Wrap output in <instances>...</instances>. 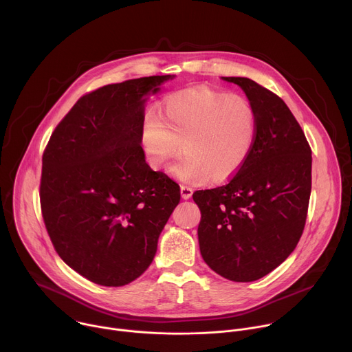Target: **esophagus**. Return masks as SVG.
Masks as SVG:
<instances>
[{
    "instance_id": "obj_1",
    "label": "esophagus",
    "mask_w": 352,
    "mask_h": 352,
    "mask_svg": "<svg viewBox=\"0 0 352 352\" xmlns=\"http://www.w3.org/2000/svg\"><path fill=\"white\" fill-rule=\"evenodd\" d=\"M192 193H193L192 188L185 186V185H181V196H182V199H189V197H192Z\"/></svg>"
}]
</instances>
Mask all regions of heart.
I'll use <instances>...</instances> for the list:
<instances>
[{
	"instance_id": "obj_1",
	"label": "heart",
	"mask_w": 352,
	"mask_h": 352,
	"mask_svg": "<svg viewBox=\"0 0 352 352\" xmlns=\"http://www.w3.org/2000/svg\"><path fill=\"white\" fill-rule=\"evenodd\" d=\"M258 136V116L248 98L206 86L170 94L163 117L148 110L140 125L139 143L147 164L173 168L185 182L204 184L209 178L223 182L232 178L252 155Z\"/></svg>"
}]
</instances>
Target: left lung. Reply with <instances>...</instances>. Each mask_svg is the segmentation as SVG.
I'll return each mask as SVG.
<instances>
[{"label":"left lung","mask_w":352,"mask_h":352,"mask_svg":"<svg viewBox=\"0 0 352 352\" xmlns=\"http://www.w3.org/2000/svg\"><path fill=\"white\" fill-rule=\"evenodd\" d=\"M238 85L258 116V136L245 166L223 186L196 190L204 261L236 283L262 278L280 266L302 235L312 188V152L283 100L252 79Z\"/></svg>","instance_id":"8db88e82"}]
</instances>
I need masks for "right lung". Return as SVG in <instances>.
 I'll list each match as a JSON object with an SVG mask.
<instances>
[{"mask_svg": "<svg viewBox=\"0 0 352 352\" xmlns=\"http://www.w3.org/2000/svg\"><path fill=\"white\" fill-rule=\"evenodd\" d=\"M174 75L146 76L80 97L43 155L40 204L60 258L87 280L121 287L153 262L179 186L144 160L139 131L150 94Z\"/></svg>", "mask_w": 352, "mask_h": 352, "instance_id": "add662e5", "label": "right lung"}]
</instances>
